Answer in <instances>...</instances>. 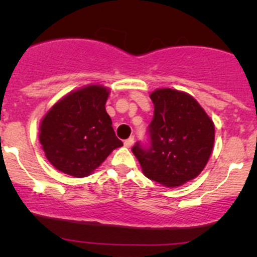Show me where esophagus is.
Returning a JSON list of instances; mask_svg holds the SVG:
<instances>
[{
    "label": "esophagus",
    "mask_w": 257,
    "mask_h": 257,
    "mask_svg": "<svg viewBox=\"0 0 257 257\" xmlns=\"http://www.w3.org/2000/svg\"><path fill=\"white\" fill-rule=\"evenodd\" d=\"M133 144H134V138H129L124 141V146L126 147V149H131V147L133 146Z\"/></svg>",
    "instance_id": "34e87169"
}]
</instances>
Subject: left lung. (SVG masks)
<instances>
[{
    "mask_svg": "<svg viewBox=\"0 0 257 257\" xmlns=\"http://www.w3.org/2000/svg\"><path fill=\"white\" fill-rule=\"evenodd\" d=\"M155 116L150 124L151 147L137 144L133 153L146 178L166 187H178L203 172L215 141V125L190 94L158 88L150 94Z\"/></svg>",
    "mask_w": 257,
    "mask_h": 257,
    "instance_id": "1",
    "label": "left lung"
}]
</instances>
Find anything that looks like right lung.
I'll list each match as a JSON object with an SVG mask.
<instances>
[{"label":"right lung","mask_w":257,"mask_h":257,"mask_svg":"<svg viewBox=\"0 0 257 257\" xmlns=\"http://www.w3.org/2000/svg\"><path fill=\"white\" fill-rule=\"evenodd\" d=\"M110 89L93 83L70 91L46 112L40 123L44 156L59 172L85 178L123 146L105 105Z\"/></svg>","instance_id":"1"}]
</instances>
